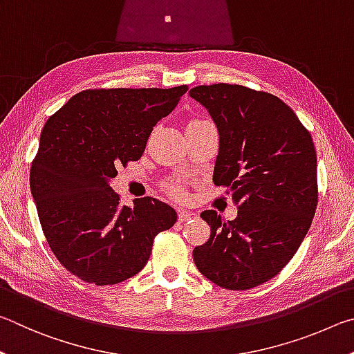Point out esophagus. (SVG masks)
I'll return each mask as SVG.
<instances>
[{"label":"esophagus","instance_id":"34e87169","mask_svg":"<svg viewBox=\"0 0 354 354\" xmlns=\"http://www.w3.org/2000/svg\"><path fill=\"white\" fill-rule=\"evenodd\" d=\"M196 218H197V213L194 212H189V209H178V222H188Z\"/></svg>","mask_w":354,"mask_h":354}]
</instances>
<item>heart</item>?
Returning <instances> with one entry per match:
<instances>
[{
  "label": "heart",
  "mask_w": 354,
  "mask_h": 354,
  "mask_svg": "<svg viewBox=\"0 0 354 354\" xmlns=\"http://www.w3.org/2000/svg\"><path fill=\"white\" fill-rule=\"evenodd\" d=\"M167 191H169V193L174 196V197H182V188L178 187V183H171V185H167Z\"/></svg>",
  "instance_id": "heart-1"
}]
</instances>
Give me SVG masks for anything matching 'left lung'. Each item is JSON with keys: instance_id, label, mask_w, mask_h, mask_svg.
Segmentation results:
<instances>
[{"instance_id": "8db88e82", "label": "left lung", "mask_w": 354, "mask_h": 354, "mask_svg": "<svg viewBox=\"0 0 354 354\" xmlns=\"http://www.w3.org/2000/svg\"><path fill=\"white\" fill-rule=\"evenodd\" d=\"M219 132L213 182L232 194L238 216L201 214L212 228L193 250L203 277L228 290L269 281L299 250L317 208V155L294 110L270 93L213 84L189 90Z\"/></svg>"}]
</instances>
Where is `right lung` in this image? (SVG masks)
Returning a JSON list of instances; mask_svg holds the SVG:
<instances>
[{
	"instance_id": "obj_1",
	"label": "right lung",
	"mask_w": 354,
	"mask_h": 354,
	"mask_svg": "<svg viewBox=\"0 0 354 354\" xmlns=\"http://www.w3.org/2000/svg\"><path fill=\"white\" fill-rule=\"evenodd\" d=\"M187 90H84L43 127L30 193L55 258L82 281L104 286L136 275L153 238L176 224V209L152 197L121 207L110 180L118 166L141 158L153 126Z\"/></svg>"
}]
</instances>
